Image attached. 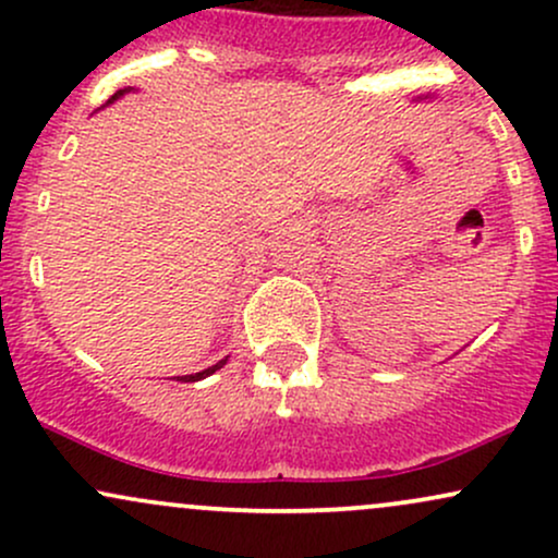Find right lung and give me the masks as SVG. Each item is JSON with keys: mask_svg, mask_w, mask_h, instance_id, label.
Wrapping results in <instances>:
<instances>
[{"mask_svg": "<svg viewBox=\"0 0 558 558\" xmlns=\"http://www.w3.org/2000/svg\"><path fill=\"white\" fill-rule=\"evenodd\" d=\"M120 94H125V92H118V94H114V96H112V99H110V101H114V99H118V96H120ZM226 362H228V360L217 362V364H213V367L202 369V373H196V375H183V377H181V380H183V383H196V380H202V377L213 375V373H215V369H220V367H222V364H226Z\"/></svg>", "mask_w": 558, "mask_h": 558, "instance_id": "right-lung-1", "label": "right lung"}]
</instances>
